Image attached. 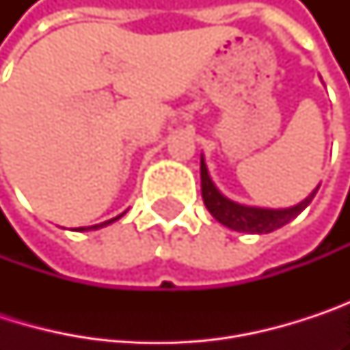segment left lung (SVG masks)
<instances>
[{"mask_svg": "<svg viewBox=\"0 0 350 350\" xmlns=\"http://www.w3.org/2000/svg\"><path fill=\"white\" fill-rule=\"evenodd\" d=\"M320 184L314 190L298 204L290 208H259V206H247L239 204L231 198H227L211 180L208 168L204 164V158L200 156V190H202V200L208 213L225 227L239 231V233H251V235H261V233H271L290 221H294L314 198Z\"/></svg>", "mask_w": 350, "mask_h": 350, "instance_id": "1", "label": "left lung"}]
</instances>
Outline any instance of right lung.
Segmentation results:
<instances>
[{
  "label": "right lung",
  "mask_w": 350,
  "mask_h": 350,
  "mask_svg": "<svg viewBox=\"0 0 350 350\" xmlns=\"http://www.w3.org/2000/svg\"><path fill=\"white\" fill-rule=\"evenodd\" d=\"M123 215H119V217H115V219H111V221H105V223H101V225H93V227H81L79 231H87V229H101V227H105V225H111V223H115L117 219H121Z\"/></svg>",
  "instance_id": "add662e5"
}]
</instances>
